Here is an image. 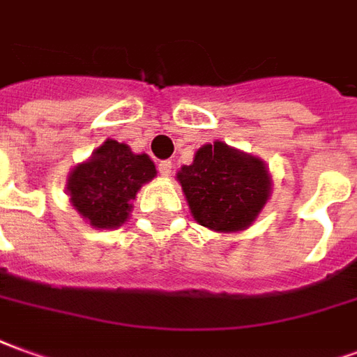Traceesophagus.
Returning a JSON list of instances; mask_svg holds the SVG:
<instances>
[{"mask_svg":"<svg viewBox=\"0 0 357 357\" xmlns=\"http://www.w3.org/2000/svg\"><path fill=\"white\" fill-rule=\"evenodd\" d=\"M157 169H159V173L163 174V176H171V169H173V163H171V161H159Z\"/></svg>","mask_w":357,"mask_h":357,"instance_id":"34e87169","label":"esophagus"}]
</instances>
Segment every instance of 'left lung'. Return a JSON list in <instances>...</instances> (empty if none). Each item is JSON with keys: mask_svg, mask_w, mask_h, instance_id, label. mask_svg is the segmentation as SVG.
<instances>
[{"mask_svg": "<svg viewBox=\"0 0 357 357\" xmlns=\"http://www.w3.org/2000/svg\"><path fill=\"white\" fill-rule=\"evenodd\" d=\"M192 218L215 233L249 229L272 194V174L255 155L223 142L206 144L176 173Z\"/></svg>", "mask_w": 357, "mask_h": 357, "instance_id": "8db88e82", "label": "left lung"}]
</instances>
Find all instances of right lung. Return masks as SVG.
Here are the masks:
<instances>
[{"instance_id":"1","label":"right lung","mask_w":357,"mask_h":357,"mask_svg":"<svg viewBox=\"0 0 357 357\" xmlns=\"http://www.w3.org/2000/svg\"><path fill=\"white\" fill-rule=\"evenodd\" d=\"M155 176L149 155L134 153L130 146L108 137L89 159L71 169L66 192L91 227L116 229L130 218L139 188Z\"/></svg>"}]
</instances>
